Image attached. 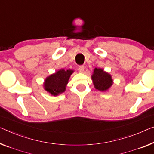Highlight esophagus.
<instances>
[{"mask_svg": "<svg viewBox=\"0 0 154 154\" xmlns=\"http://www.w3.org/2000/svg\"><path fill=\"white\" fill-rule=\"evenodd\" d=\"M78 70H79V72H82L84 70V66H79V67H78Z\"/></svg>", "mask_w": 154, "mask_h": 154, "instance_id": "1", "label": "esophagus"}]
</instances>
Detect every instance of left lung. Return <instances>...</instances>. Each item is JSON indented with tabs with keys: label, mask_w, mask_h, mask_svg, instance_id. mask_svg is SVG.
<instances>
[{
	"label": "left lung",
	"mask_w": 154,
	"mask_h": 154,
	"mask_svg": "<svg viewBox=\"0 0 154 154\" xmlns=\"http://www.w3.org/2000/svg\"><path fill=\"white\" fill-rule=\"evenodd\" d=\"M92 79L95 88L101 91H106L113 84L111 75L101 68H95L94 70Z\"/></svg>",
	"instance_id": "1"
}]
</instances>
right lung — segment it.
<instances>
[{"label": "right lung", "mask_w": 154, "mask_h": 154, "mask_svg": "<svg viewBox=\"0 0 154 154\" xmlns=\"http://www.w3.org/2000/svg\"><path fill=\"white\" fill-rule=\"evenodd\" d=\"M72 72V70L61 69L47 77L44 84L45 91L53 95L63 93L66 90V84Z\"/></svg>", "instance_id": "add662e5"}]
</instances>
